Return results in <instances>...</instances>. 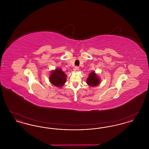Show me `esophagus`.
<instances>
[{
    "instance_id": "1",
    "label": "esophagus",
    "mask_w": 149,
    "mask_h": 149,
    "mask_svg": "<svg viewBox=\"0 0 149 149\" xmlns=\"http://www.w3.org/2000/svg\"><path fill=\"white\" fill-rule=\"evenodd\" d=\"M79 70V68L78 67H75L74 69V72H78Z\"/></svg>"
}]
</instances>
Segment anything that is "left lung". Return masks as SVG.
<instances>
[{"instance_id": "1", "label": "left lung", "mask_w": 149, "mask_h": 149, "mask_svg": "<svg viewBox=\"0 0 149 149\" xmlns=\"http://www.w3.org/2000/svg\"><path fill=\"white\" fill-rule=\"evenodd\" d=\"M100 83V79L95 71H92L89 74L86 79V84L91 87L98 86Z\"/></svg>"}]
</instances>
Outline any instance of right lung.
Returning a JSON list of instances; mask_svg holds the SVG:
<instances>
[{
  "mask_svg": "<svg viewBox=\"0 0 149 149\" xmlns=\"http://www.w3.org/2000/svg\"><path fill=\"white\" fill-rule=\"evenodd\" d=\"M67 75L62 70L61 68H58L54 70H52L49 76V81L52 85L61 88L66 81Z\"/></svg>",
  "mask_w": 149,
  "mask_h": 149,
  "instance_id": "right-lung-1",
  "label": "right lung"
}]
</instances>
